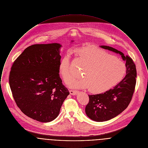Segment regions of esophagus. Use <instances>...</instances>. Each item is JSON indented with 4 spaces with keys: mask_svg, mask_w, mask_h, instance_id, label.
<instances>
[{
    "mask_svg": "<svg viewBox=\"0 0 148 148\" xmlns=\"http://www.w3.org/2000/svg\"><path fill=\"white\" fill-rule=\"evenodd\" d=\"M78 92V91L76 90H69V93L72 95H76Z\"/></svg>",
    "mask_w": 148,
    "mask_h": 148,
    "instance_id": "1",
    "label": "esophagus"
}]
</instances>
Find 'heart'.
<instances>
[{
    "label": "heart",
    "instance_id": "b5f03b06",
    "mask_svg": "<svg viewBox=\"0 0 148 148\" xmlns=\"http://www.w3.org/2000/svg\"><path fill=\"white\" fill-rule=\"evenodd\" d=\"M74 51L85 69L84 77L72 81L71 88L89 89L91 92L102 93L118 84L126 75V66L121 59L96 46L90 45ZM71 55L68 51L59 62V73L66 84L76 76L71 67Z\"/></svg>",
    "mask_w": 148,
    "mask_h": 148
}]
</instances>
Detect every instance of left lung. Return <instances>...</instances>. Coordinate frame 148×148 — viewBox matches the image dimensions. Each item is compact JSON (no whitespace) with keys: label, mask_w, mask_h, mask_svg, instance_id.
<instances>
[{"label":"left lung","mask_w":148,"mask_h":148,"mask_svg":"<svg viewBox=\"0 0 148 148\" xmlns=\"http://www.w3.org/2000/svg\"><path fill=\"white\" fill-rule=\"evenodd\" d=\"M100 48L119 54L126 62V75L113 89L104 93L89 95V102L86 106L87 116L96 122H104L114 118L128 107L136 85V69L132 59L112 47L100 45Z\"/></svg>","instance_id":"obj_1"}]
</instances>
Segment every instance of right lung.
Returning a JSON list of instances; mask_svg holds the SVG:
<instances>
[{
  "mask_svg": "<svg viewBox=\"0 0 148 148\" xmlns=\"http://www.w3.org/2000/svg\"><path fill=\"white\" fill-rule=\"evenodd\" d=\"M62 47L58 43L31 45L10 70L9 82L17 106L25 115L41 122L57 118L69 94L59 77Z\"/></svg>",
  "mask_w": 148,
  "mask_h": 148,
  "instance_id": "add662e5",
  "label": "right lung"
}]
</instances>
